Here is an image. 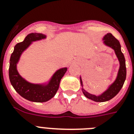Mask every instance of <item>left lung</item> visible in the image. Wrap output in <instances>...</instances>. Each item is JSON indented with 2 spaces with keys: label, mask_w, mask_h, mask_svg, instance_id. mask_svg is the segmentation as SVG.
<instances>
[{
  "label": "left lung",
  "mask_w": 134,
  "mask_h": 134,
  "mask_svg": "<svg viewBox=\"0 0 134 134\" xmlns=\"http://www.w3.org/2000/svg\"><path fill=\"white\" fill-rule=\"evenodd\" d=\"M102 41L103 43L105 46L112 48L114 51L116 56L117 57L118 60L119 62V69L118 71L117 76L116 77L114 82L108 86L106 91L103 92L99 95H95L88 93L83 88V83L82 80V77L80 76V84L82 86V91L84 96L89 99H91L96 102H107L112 99L114 97L117 95L119 92L121 91V88L124 84L125 80L126 79V65H125V59L123 54L121 52V44L117 39L114 37L111 33H107L103 36Z\"/></svg>",
  "instance_id": "1"
}]
</instances>
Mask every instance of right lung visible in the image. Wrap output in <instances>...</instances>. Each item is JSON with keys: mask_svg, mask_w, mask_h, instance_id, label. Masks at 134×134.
<instances>
[{"mask_svg": "<svg viewBox=\"0 0 134 134\" xmlns=\"http://www.w3.org/2000/svg\"><path fill=\"white\" fill-rule=\"evenodd\" d=\"M46 38L42 33H31L28 35L22 42L18 43L14 47L9 61V76L10 82L18 93L26 99L33 102H48L56 95L59 87L60 80L67 70V67L58 69L47 82L34 84L29 82L20 76L17 69V65L20 61L22 53L32 43Z\"/></svg>", "mask_w": 134, "mask_h": 134, "instance_id": "obj_1", "label": "right lung"}]
</instances>
